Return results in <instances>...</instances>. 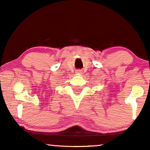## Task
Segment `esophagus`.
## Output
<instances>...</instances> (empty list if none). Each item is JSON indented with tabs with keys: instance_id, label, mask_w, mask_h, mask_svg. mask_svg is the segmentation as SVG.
<instances>
[{
	"instance_id": "esophagus-1",
	"label": "esophagus",
	"mask_w": 150,
	"mask_h": 150,
	"mask_svg": "<svg viewBox=\"0 0 150 150\" xmlns=\"http://www.w3.org/2000/svg\"><path fill=\"white\" fill-rule=\"evenodd\" d=\"M82 70H79H79H77V71H76L75 73H77V74H81V73H82Z\"/></svg>"
}]
</instances>
